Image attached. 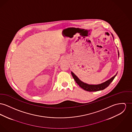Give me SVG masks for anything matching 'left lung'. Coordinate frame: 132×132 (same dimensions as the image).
<instances>
[{
  "mask_svg": "<svg viewBox=\"0 0 132 132\" xmlns=\"http://www.w3.org/2000/svg\"><path fill=\"white\" fill-rule=\"evenodd\" d=\"M118 55L119 56V53L118 52ZM71 75L72 76L73 78L76 81V83L78 84V85L79 86L80 88H83L84 90H87L88 92H96V91H98L101 90H103L106 88H107L110 84L113 81V80L116 76L117 73H116V75H114V77H113L112 78L110 79L106 80L105 82L102 83L101 84L98 85H88V84L85 83L81 81L80 79L72 72H71Z\"/></svg>",
  "mask_w": 132,
  "mask_h": 132,
  "instance_id": "1",
  "label": "left lung"
}]
</instances>
